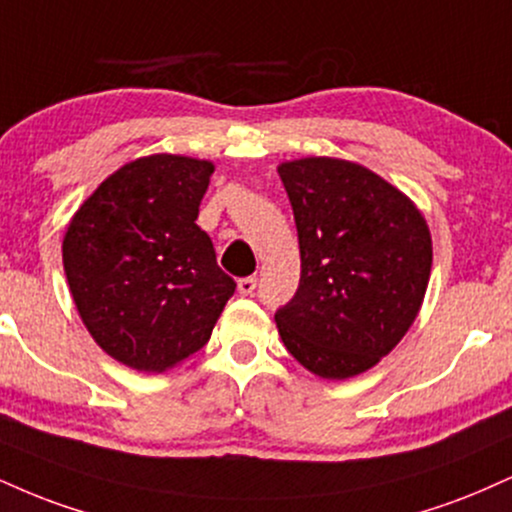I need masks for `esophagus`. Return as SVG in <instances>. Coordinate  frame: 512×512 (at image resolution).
Instances as JSON below:
<instances>
[{"label":"esophagus","instance_id":"34e87169","mask_svg":"<svg viewBox=\"0 0 512 512\" xmlns=\"http://www.w3.org/2000/svg\"><path fill=\"white\" fill-rule=\"evenodd\" d=\"M257 288L255 276H245V279H238V293L240 295H252Z\"/></svg>","mask_w":512,"mask_h":512}]
</instances>
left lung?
<instances>
[{
  "label": "left lung",
  "instance_id": "left-lung-1",
  "mask_svg": "<svg viewBox=\"0 0 512 512\" xmlns=\"http://www.w3.org/2000/svg\"><path fill=\"white\" fill-rule=\"evenodd\" d=\"M300 243V286L276 310L283 346L322 379L372 369L420 312L432 236L408 195L334 157L279 164Z\"/></svg>",
  "mask_w": 512,
  "mask_h": 512
}]
</instances>
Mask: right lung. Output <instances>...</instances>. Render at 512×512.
Wrapping results in <instances>:
<instances>
[{
    "label": "right lung",
    "mask_w": 512,
    "mask_h": 512,
    "mask_svg": "<svg viewBox=\"0 0 512 512\" xmlns=\"http://www.w3.org/2000/svg\"><path fill=\"white\" fill-rule=\"evenodd\" d=\"M214 164L150 155L104 178L66 229L73 303L104 353L164 372L212 336L236 281L195 224Z\"/></svg>",
    "instance_id": "1"
}]
</instances>
